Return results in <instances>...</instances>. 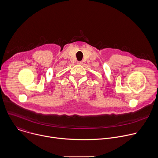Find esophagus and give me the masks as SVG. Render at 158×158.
Returning a JSON list of instances; mask_svg holds the SVG:
<instances>
[{
    "label": "esophagus",
    "instance_id": "34e87169",
    "mask_svg": "<svg viewBox=\"0 0 158 158\" xmlns=\"http://www.w3.org/2000/svg\"><path fill=\"white\" fill-rule=\"evenodd\" d=\"M77 64H79V65H82V64H83V61H77Z\"/></svg>",
    "mask_w": 158,
    "mask_h": 158
}]
</instances>
